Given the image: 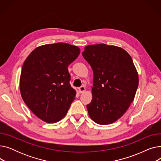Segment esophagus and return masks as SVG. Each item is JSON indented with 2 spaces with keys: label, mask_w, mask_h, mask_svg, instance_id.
<instances>
[{
  "label": "esophagus",
  "mask_w": 161,
  "mask_h": 161,
  "mask_svg": "<svg viewBox=\"0 0 161 161\" xmlns=\"http://www.w3.org/2000/svg\"><path fill=\"white\" fill-rule=\"evenodd\" d=\"M85 91H86V87L85 86H81V87H79V91H80V93H82V92H83Z\"/></svg>",
  "instance_id": "1"
}]
</instances>
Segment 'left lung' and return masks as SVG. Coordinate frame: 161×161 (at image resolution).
<instances>
[{
    "label": "left lung",
    "instance_id": "obj_1",
    "mask_svg": "<svg viewBox=\"0 0 161 161\" xmlns=\"http://www.w3.org/2000/svg\"><path fill=\"white\" fill-rule=\"evenodd\" d=\"M82 55L94 75L89 115L98 124H111L126 112L136 95L138 75L132 59L123 49L104 44L86 46Z\"/></svg>",
    "mask_w": 161,
    "mask_h": 161
}]
</instances>
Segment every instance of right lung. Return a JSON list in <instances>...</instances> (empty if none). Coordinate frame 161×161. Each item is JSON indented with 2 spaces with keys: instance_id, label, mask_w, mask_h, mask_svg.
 <instances>
[{
  "instance_id": "right-lung-1",
  "label": "right lung",
  "mask_w": 161,
  "mask_h": 161,
  "mask_svg": "<svg viewBox=\"0 0 161 161\" xmlns=\"http://www.w3.org/2000/svg\"><path fill=\"white\" fill-rule=\"evenodd\" d=\"M78 47L65 43L46 44L30 53L22 66L19 87L32 112L46 123H56L75 99L68 66L78 57Z\"/></svg>"
}]
</instances>
